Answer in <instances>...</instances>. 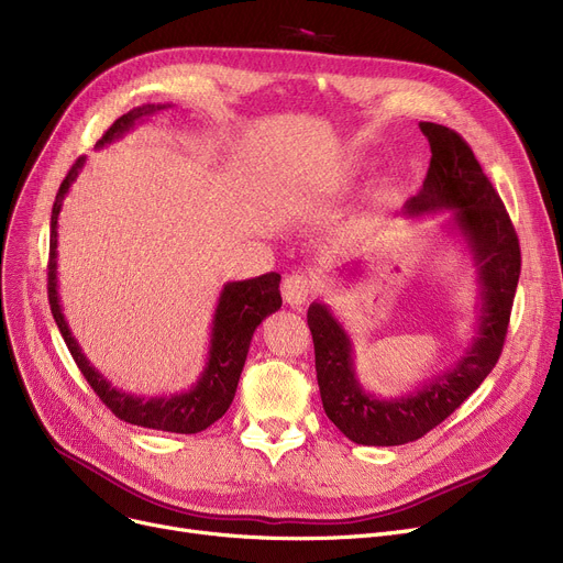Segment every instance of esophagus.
Instances as JSON below:
<instances>
[{
    "instance_id": "obj_1",
    "label": "esophagus",
    "mask_w": 563,
    "mask_h": 563,
    "mask_svg": "<svg viewBox=\"0 0 563 563\" xmlns=\"http://www.w3.org/2000/svg\"><path fill=\"white\" fill-rule=\"evenodd\" d=\"M312 291L314 287L306 276H287L283 283V301L294 310H301L310 301Z\"/></svg>"
}]
</instances>
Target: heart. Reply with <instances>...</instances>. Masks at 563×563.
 Wrapping results in <instances>:
<instances>
[{
	"mask_svg": "<svg viewBox=\"0 0 563 563\" xmlns=\"http://www.w3.org/2000/svg\"><path fill=\"white\" fill-rule=\"evenodd\" d=\"M361 170H358V164H349L344 170H342V175L338 177V187H342V189H349L353 183H356V175H358ZM397 198H399V187L395 185V183H383L376 191H374V200L378 202V205H393V202H397Z\"/></svg>",
	"mask_w": 563,
	"mask_h": 563,
	"instance_id": "b5f03b06",
	"label": "heart"
}]
</instances>
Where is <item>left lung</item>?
<instances>
[{
	"label": "left lung",
	"instance_id": "8db88e82",
	"mask_svg": "<svg viewBox=\"0 0 563 563\" xmlns=\"http://www.w3.org/2000/svg\"><path fill=\"white\" fill-rule=\"evenodd\" d=\"M420 130L431 145V164L420 194L404 205V219L450 212L442 228L461 236L477 269L479 314L475 338L454 365L435 372L416 390L383 399L361 383L353 363L356 349L342 321L327 303H310L308 327L314 342L321 404L329 420L356 445L393 448L418 440L450 418L482 386L505 346L520 278L516 230L475 153L445 125L420 123ZM363 264V260L353 262L349 278L361 276Z\"/></svg>",
	"mask_w": 563,
	"mask_h": 563
}]
</instances>
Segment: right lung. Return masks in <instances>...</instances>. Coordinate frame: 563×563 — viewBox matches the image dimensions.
<instances>
[{
  "label": "right lung",
  "mask_w": 563,
  "mask_h": 563,
  "mask_svg": "<svg viewBox=\"0 0 563 563\" xmlns=\"http://www.w3.org/2000/svg\"><path fill=\"white\" fill-rule=\"evenodd\" d=\"M170 104H141L132 111L123 113L118 121L104 132V136L96 143V147H104L107 143L125 136L130 130H134L145 118L153 113L168 109ZM86 164V157H79L73 168L68 170L66 180L58 187L54 207H52V223H49V266H47V297L49 308L54 314V321L58 331H62L77 367L81 369L88 386L96 390V395L111 408L115 418H121L130 424L157 429V431H170V433H198L205 431L210 424H214L219 418L225 416L230 408L236 383H240L249 346L253 340L255 329L262 323V319L269 317L272 312L280 310V274L272 272L249 280H234L225 283L212 317V333H210V349H207V361L196 378L194 386L185 393H173L168 397H141L125 393L121 388H113L111 380L100 374L93 363L84 356L79 342L75 340L62 299H58V214H62L64 200L77 180Z\"/></svg>",
  "instance_id": "1"
}]
</instances>
